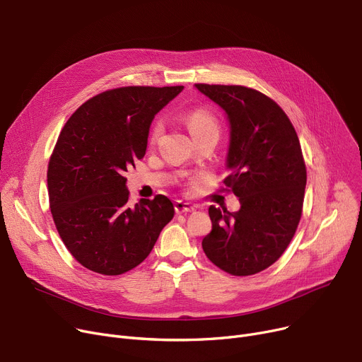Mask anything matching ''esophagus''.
<instances>
[{
  "instance_id": "esophagus-1",
  "label": "esophagus",
  "mask_w": 362,
  "mask_h": 362,
  "mask_svg": "<svg viewBox=\"0 0 362 362\" xmlns=\"http://www.w3.org/2000/svg\"><path fill=\"white\" fill-rule=\"evenodd\" d=\"M175 209H176V214H186V212L195 211V206H194V205H190L189 202L176 201V204H175Z\"/></svg>"
}]
</instances>
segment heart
I'll list each match as a JSON object with an SVG mask.
<instances>
[{
  "instance_id": "1",
  "label": "heart",
  "mask_w": 362,
  "mask_h": 362,
  "mask_svg": "<svg viewBox=\"0 0 362 362\" xmlns=\"http://www.w3.org/2000/svg\"><path fill=\"white\" fill-rule=\"evenodd\" d=\"M186 125H187L192 136L202 135L206 132L218 134V124H216V119L214 117V115L211 112H208L205 109L192 110L186 116ZM161 132H163V125L160 122H156L151 129V135H150L151 142H156L158 139V136L161 135Z\"/></svg>"
}]
</instances>
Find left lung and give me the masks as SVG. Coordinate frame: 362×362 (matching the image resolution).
Segmentation results:
<instances>
[{
	"mask_svg": "<svg viewBox=\"0 0 362 362\" xmlns=\"http://www.w3.org/2000/svg\"><path fill=\"white\" fill-rule=\"evenodd\" d=\"M195 87L227 116L230 141L224 183L240 209L209 206L206 257L220 269L247 276L269 268L285 252L301 218L305 164L297 132L267 95L243 86Z\"/></svg>",
	"mask_w": 362,
	"mask_h": 362,
	"instance_id": "8db88e82",
	"label": "left lung"
}]
</instances>
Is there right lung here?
Instances as JSON below:
<instances>
[{
  "instance_id": "right-lung-1",
  "label": "right lung",
  "mask_w": 362,
  "mask_h": 362,
  "mask_svg": "<svg viewBox=\"0 0 362 362\" xmlns=\"http://www.w3.org/2000/svg\"><path fill=\"white\" fill-rule=\"evenodd\" d=\"M183 90L122 87L94 95L62 128L47 167L51 212L84 268L125 274L153 250L175 206L164 195L128 205L124 176L146 156L154 116Z\"/></svg>"
}]
</instances>
